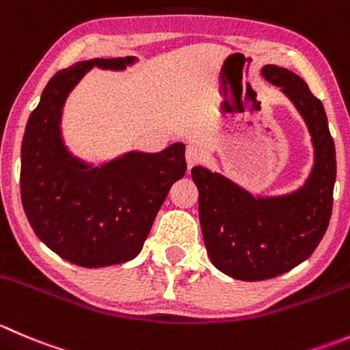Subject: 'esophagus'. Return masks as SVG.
<instances>
[{"instance_id":"esophagus-1","label":"esophagus","mask_w":350,"mask_h":350,"mask_svg":"<svg viewBox=\"0 0 350 350\" xmlns=\"http://www.w3.org/2000/svg\"><path fill=\"white\" fill-rule=\"evenodd\" d=\"M202 159H203V154L198 147H195V145H188V147H186V164H188V169H191L193 165L200 164Z\"/></svg>"}]
</instances>
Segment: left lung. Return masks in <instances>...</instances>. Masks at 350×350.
Here are the masks:
<instances>
[{
    "label": "left lung",
    "instance_id": "obj_1",
    "mask_svg": "<svg viewBox=\"0 0 350 350\" xmlns=\"http://www.w3.org/2000/svg\"><path fill=\"white\" fill-rule=\"evenodd\" d=\"M261 77L279 87L310 131L313 167L304 185L284 195H253L219 172L191 169L210 261L247 282L282 275L311 256L330 222L337 176L327 114L306 81L277 64L261 68Z\"/></svg>",
    "mask_w": 350,
    "mask_h": 350
}]
</instances>
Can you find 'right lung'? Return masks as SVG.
<instances>
[{"instance_id":"add662e5","label":"right lung","mask_w":350,"mask_h":350,"mask_svg":"<svg viewBox=\"0 0 350 350\" xmlns=\"http://www.w3.org/2000/svg\"><path fill=\"white\" fill-rule=\"evenodd\" d=\"M135 56L78 61L46 85L22 140L20 191L33 232L85 269L126 263L144 247L169 189L186 172L185 145L157 154L131 150L94 165L66 147L64 103L92 68L123 71Z\"/></svg>"}]
</instances>
